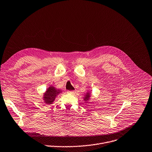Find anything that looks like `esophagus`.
I'll return each mask as SVG.
<instances>
[{
    "mask_svg": "<svg viewBox=\"0 0 152 152\" xmlns=\"http://www.w3.org/2000/svg\"><path fill=\"white\" fill-rule=\"evenodd\" d=\"M74 92V91H70V90H68V91H67V93H70V94H73Z\"/></svg>",
    "mask_w": 152,
    "mask_h": 152,
    "instance_id": "obj_1",
    "label": "esophagus"
}]
</instances>
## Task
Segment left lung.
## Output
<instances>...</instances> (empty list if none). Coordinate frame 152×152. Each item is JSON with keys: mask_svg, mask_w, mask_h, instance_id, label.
I'll use <instances>...</instances> for the list:
<instances>
[{"mask_svg": "<svg viewBox=\"0 0 152 152\" xmlns=\"http://www.w3.org/2000/svg\"><path fill=\"white\" fill-rule=\"evenodd\" d=\"M90 93H88L87 94H86V97H85V98H84V100H88V99L90 97Z\"/></svg>", "mask_w": 152, "mask_h": 152, "instance_id": "obj_1", "label": "left lung"}]
</instances>
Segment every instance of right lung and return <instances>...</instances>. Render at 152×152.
<instances>
[{
	"mask_svg": "<svg viewBox=\"0 0 152 152\" xmlns=\"http://www.w3.org/2000/svg\"><path fill=\"white\" fill-rule=\"evenodd\" d=\"M61 92L59 90H56L53 86H50L44 94L43 100L46 104H52L55 100L56 96Z\"/></svg>",
	"mask_w": 152,
	"mask_h": 152,
	"instance_id": "1",
	"label": "right lung"
}]
</instances>
